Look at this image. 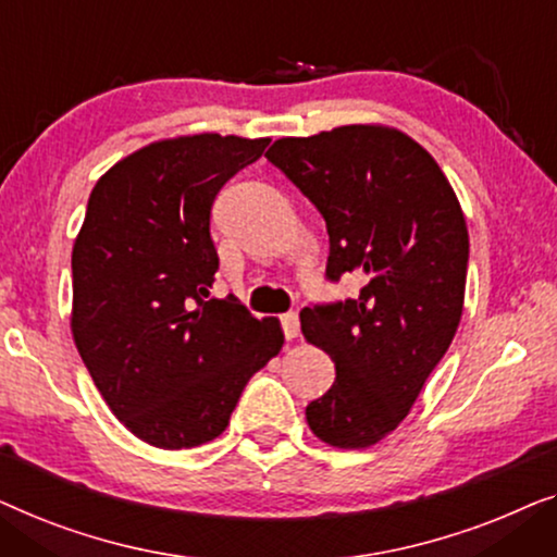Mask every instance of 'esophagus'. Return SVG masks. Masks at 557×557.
<instances>
[{"label": "esophagus", "instance_id": "34e87169", "mask_svg": "<svg viewBox=\"0 0 557 557\" xmlns=\"http://www.w3.org/2000/svg\"><path fill=\"white\" fill-rule=\"evenodd\" d=\"M280 323L287 341L297 338V333H300V318H297V312H285V315L280 318Z\"/></svg>", "mask_w": 557, "mask_h": 557}]
</instances>
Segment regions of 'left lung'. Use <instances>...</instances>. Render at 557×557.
I'll return each instance as SVG.
<instances>
[{"instance_id": "obj_1", "label": "left lung", "mask_w": 557, "mask_h": 557, "mask_svg": "<svg viewBox=\"0 0 557 557\" xmlns=\"http://www.w3.org/2000/svg\"><path fill=\"white\" fill-rule=\"evenodd\" d=\"M268 161L323 214L325 277H363L356 300L310 305L302 335L335 363L305 419L338 449H366L406 419L457 333L469 234L436 161L406 133L341 125L280 138Z\"/></svg>"}]
</instances>
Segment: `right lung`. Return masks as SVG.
Segmentation results:
<instances>
[{
	"label": "right lung",
	"mask_w": 557,
	"mask_h": 557,
	"mask_svg": "<svg viewBox=\"0 0 557 557\" xmlns=\"http://www.w3.org/2000/svg\"><path fill=\"white\" fill-rule=\"evenodd\" d=\"M268 138L201 133L115 163L73 247V338L106 404L159 449H191L230 424L247 381L282 348L277 318L209 295L211 207Z\"/></svg>",
	"instance_id": "add662e5"
}]
</instances>
